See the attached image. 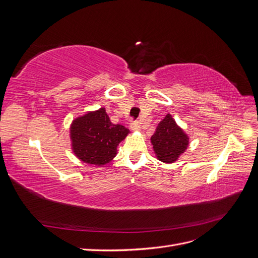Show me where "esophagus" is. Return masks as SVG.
Returning <instances> with one entry per match:
<instances>
[{"label":"esophagus","instance_id":"obj_1","mask_svg":"<svg viewBox=\"0 0 258 258\" xmlns=\"http://www.w3.org/2000/svg\"><path fill=\"white\" fill-rule=\"evenodd\" d=\"M130 128L132 131H140L141 130V124H140L139 121H132L130 123Z\"/></svg>","mask_w":258,"mask_h":258}]
</instances>
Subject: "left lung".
I'll list each match as a JSON object with an SVG mask.
<instances>
[{
	"label": "left lung",
	"mask_w": 258,
	"mask_h": 258,
	"mask_svg": "<svg viewBox=\"0 0 258 258\" xmlns=\"http://www.w3.org/2000/svg\"><path fill=\"white\" fill-rule=\"evenodd\" d=\"M156 158L163 163L178 160L189 145V137L178 126L171 114H167L151 138Z\"/></svg>",
	"instance_id": "left-lung-1"
}]
</instances>
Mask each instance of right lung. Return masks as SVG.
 Returning <instances> with one entry per match:
<instances>
[{"mask_svg": "<svg viewBox=\"0 0 258 258\" xmlns=\"http://www.w3.org/2000/svg\"><path fill=\"white\" fill-rule=\"evenodd\" d=\"M129 134L122 124L111 122L104 107L76 117L70 126L73 154L84 163L97 167L114 159L117 146Z\"/></svg>", "mask_w": 258, "mask_h": 258, "instance_id": "add662e5", "label": "right lung"}]
</instances>
